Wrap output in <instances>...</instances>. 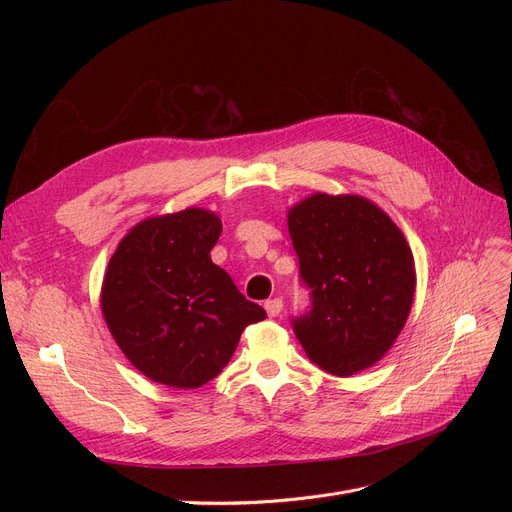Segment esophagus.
<instances>
[{
    "mask_svg": "<svg viewBox=\"0 0 512 512\" xmlns=\"http://www.w3.org/2000/svg\"><path fill=\"white\" fill-rule=\"evenodd\" d=\"M263 307H265L267 315H270V317H278L280 311H282V299H270V301H265Z\"/></svg>",
    "mask_w": 512,
    "mask_h": 512,
    "instance_id": "34e87169",
    "label": "esophagus"
}]
</instances>
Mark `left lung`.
Here are the masks:
<instances>
[{"instance_id":"8db88e82","label":"left lung","mask_w":512,"mask_h":512,"mask_svg":"<svg viewBox=\"0 0 512 512\" xmlns=\"http://www.w3.org/2000/svg\"><path fill=\"white\" fill-rule=\"evenodd\" d=\"M309 288V311L290 317L307 357L353 375L380 361L405 328L415 294L413 253L388 215L357 195L317 193L288 213Z\"/></svg>"}]
</instances>
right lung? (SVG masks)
Returning a JSON list of instances; mask_svg holds the SVG:
<instances>
[{"label": "right lung", "mask_w": 512, "mask_h": 512, "mask_svg": "<svg viewBox=\"0 0 512 512\" xmlns=\"http://www.w3.org/2000/svg\"><path fill=\"white\" fill-rule=\"evenodd\" d=\"M222 222L205 209L134 226L107 265L101 309L128 361L149 380L199 388L236 351L242 330L265 319L209 257Z\"/></svg>", "instance_id": "1"}]
</instances>
